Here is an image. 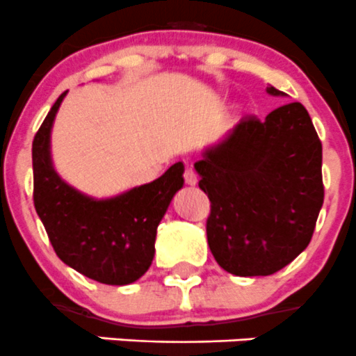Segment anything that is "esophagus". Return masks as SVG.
<instances>
[{
    "mask_svg": "<svg viewBox=\"0 0 356 356\" xmlns=\"http://www.w3.org/2000/svg\"><path fill=\"white\" fill-rule=\"evenodd\" d=\"M184 181L188 186H196L198 184V175H196V172L193 170V168H186L184 170Z\"/></svg>",
    "mask_w": 356,
    "mask_h": 356,
    "instance_id": "34e87169",
    "label": "esophagus"
}]
</instances>
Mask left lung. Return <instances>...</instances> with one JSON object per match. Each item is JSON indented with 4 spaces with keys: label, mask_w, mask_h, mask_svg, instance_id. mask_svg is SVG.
Returning a JSON list of instances; mask_svg holds the SVG:
<instances>
[{
    "label": "left lung",
    "mask_w": 356,
    "mask_h": 356,
    "mask_svg": "<svg viewBox=\"0 0 356 356\" xmlns=\"http://www.w3.org/2000/svg\"><path fill=\"white\" fill-rule=\"evenodd\" d=\"M272 96H286L268 86ZM210 198L207 238L239 277L270 275L310 243L324 203L322 143L301 103L245 117L195 163Z\"/></svg>",
    "instance_id": "1"
}]
</instances>
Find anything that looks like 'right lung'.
Here are the masks:
<instances>
[{"label":"right lung","mask_w":356,"mask_h":356,"mask_svg":"<svg viewBox=\"0 0 356 356\" xmlns=\"http://www.w3.org/2000/svg\"><path fill=\"white\" fill-rule=\"evenodd\" d=\"M63 92L32 141L34 207L63 264L102 284L138 281L155 257L156 227L184 186L182 161L149 184L96 200L67 184L53 167L51 129Z\"/></svg>","instance_id":"right-lung-1"}]
</instances>
